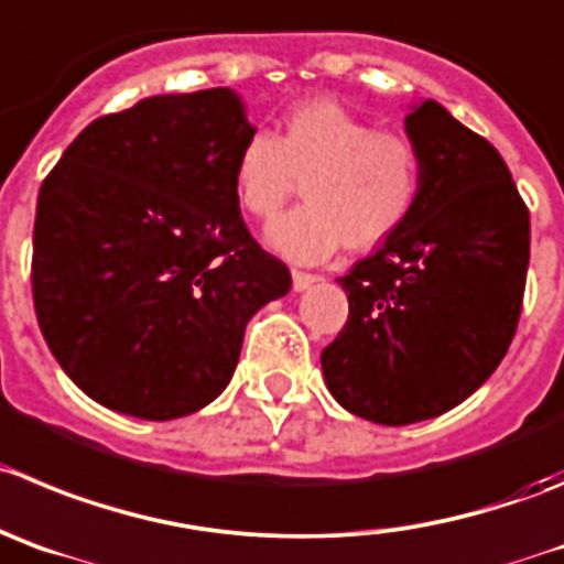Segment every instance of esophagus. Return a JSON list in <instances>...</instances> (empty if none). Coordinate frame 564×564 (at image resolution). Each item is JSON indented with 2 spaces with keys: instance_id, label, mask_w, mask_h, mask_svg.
<instances>
[{
  "instance_id": "obj_1",
  "label": "esophagus",
  "mask_w": 564,
  "mask_h": 564,
  "mask_svg": "<svg viewBox=\"0 0 564 564\" xmlns=\"http://www.w3.org/2000/svg\"><path fill=\"white\" fill-rule=\"evenodd\" d=\"M317 281H319V278L312 275V272H300V270L292 272V286H294V292H306V289H312Z\"/></svg>"
}]
</instances>
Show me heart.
Segmentation results:
<instances>
[{"instance_id": "obj_1", "label": "heart", "mask_w": 564, "mask_h": 564, "mask_svg": "<svg viewBox=\"0 0 564 564\" xmlns=\"http://www.w3.org/2000/svg\"><path fill=\"white\" fill-rule=\"evenodd\" d=\"M303 181V205L267 228V245L297 264L325 261L341 245L367 250L401 228L423 183L417 147L378 133L336 99L286 113L281 133L252 130L234 161L236 203L267 219Z\"/></svg>"}]
</instances>
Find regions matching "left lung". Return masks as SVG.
I'll return each instance as SVG.
<instances>
[{
    "mask_svg": "<svg viewBox=\"0 0 564 564\" xmlns=\"http://www.w3.org/2000/svg\"><path fill=\"white\" fill-rule=\"evenodd\" d=\"M406 135L423 163L420 197L336 278L350 314L319 356L336 403L381 425L448 412L496 372L529 270V208L496 147L434 99L409 108Z\"/></svg>",
    "mask_w": 564,
    "mask_h": 564,
    "instance_id": "8db88e82",
    "label": "left lung"
}]
</instances>
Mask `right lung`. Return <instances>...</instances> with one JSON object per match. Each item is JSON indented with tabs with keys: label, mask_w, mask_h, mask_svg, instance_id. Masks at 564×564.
Masks as SVG:
<instances>
[{
	"label": "right lung",
	"mask_w": 564,
	"mask_h": 564,
	"mask_svg": "<svg viewBox=\"0 0 564 564\" xmlns=\"http://www.w3.org/2000/svg\"><path fill=\"white\" fill-rule=\"evenodd\" d=\"M252 130L230 88L147 97L88 124L41 186L35 317L105 409L175 420L208 406L252 314L292 286L236 203Z\"/></svg>",
	"instance_id": "right-lung-1"
}]
</instances>
